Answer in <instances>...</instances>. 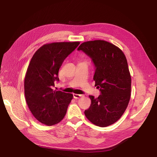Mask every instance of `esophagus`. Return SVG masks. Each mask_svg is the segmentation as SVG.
<instances>
[{
    "instance_id": "1",
    "label": "esophagus",
    "mask_w": 157,
    "mask_h": 157,
    "mask_svg": "<svg viewBox=\"0 0 157 157\" xmlns=\"http://www.w3.org/2000/svg\"><path fill=\"white\" fill-rule=\"evenodd\" d=\"M80 97H82L81 94H73V98L75 99H78Z\"/></svg>"
}]
</instances>
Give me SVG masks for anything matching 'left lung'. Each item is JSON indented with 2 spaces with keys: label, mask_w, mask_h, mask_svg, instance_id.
I'll return each mask as SVG.
<instances>
[{
  "label": "left lung",
  "mask_w": 157,
  "mask_h": 157,
  "mask_svg": "<svg viewBox=\"0 0 157 157\" xmlns=\"http://www.w3.org/2000/svg\"><path fill=\"white\" fill-rule=\"evenodd\" d=\"M92 59L95 66L93 79L101 94L89 96L91 105L85 116L94 124L106 127L122 117L130 99L131 77L126 56L114 44L97 40L82 43L77 49Z\"/></svg>",
  "instance_id": "left-lung-1"
}]
</instances>
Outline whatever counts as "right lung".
I'll return each instance as SVG.
<instances>
[{"instance_id": "add662e5", "label": "right lung", "mask_w": 157, "mask_h": 157, "mask_svg": "<svg viewBox=\"0 0 157 157\" xmlns=\"http://www.w3.org/2000/svg\"><path fill=\"white\" fill-rule=\"evenodd\" d=\"M79 42H54L37 50L28 66L24 81L26 102L31 113L48 126L64 118L73 94L54 90L59 82L58 71L63 61L79 45Z\"/></svg>"}]
</instances>
